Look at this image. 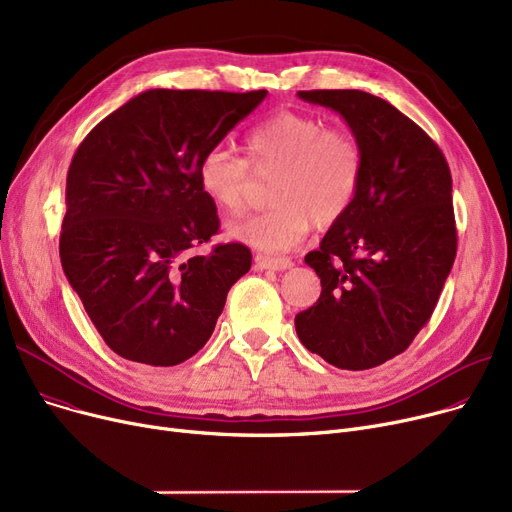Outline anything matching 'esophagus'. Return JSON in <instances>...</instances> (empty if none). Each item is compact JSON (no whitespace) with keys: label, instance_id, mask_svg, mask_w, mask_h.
<instances>
[{"label":"esophagus","instance_id":"esophagus-1","mask_svg":"<svg viewBox=\"0 0 512 512\" xmlns=\"http://www.w3.org/2000/svg\"><path fill=\"white\" fill-rule=\"evenodd\" d=\"M255 267L257 270H274V272H284L292 267V259L288 257H265L257 255L255 257Z\"/></svg>","mask_w":512,"mask_h":512}]
</instances>
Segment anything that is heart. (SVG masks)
Masks as SVG:
<instances>
[{"label": "heart", "mask_w": 512, "mask_h": 512, "mask_svg": "<svg viewBox=\"0 0 512 512\" xmlns=\"http://www.w3.org/2000/svg\"><path fill=\"white\" fill-rule=\"evenodd\" d=\"M249 161L226 145L209 147L197 168L203 193L226 213L245 209L253 172H278L270 209L230 226V236L263 251H288L305 238L311 218L332 226L353 207L365 174L357 134L324 120L280 112L255 126L245 139Z\"/></svg>", "instance_id": "b5f03b06"}]
</instances>
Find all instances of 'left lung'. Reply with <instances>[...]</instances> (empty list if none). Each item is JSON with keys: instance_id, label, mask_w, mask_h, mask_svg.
Masks as SVG:
<instances>
[{"instance_id": "8db88e82", "label": "left lung", "mask_w": 512, "mask_h": 512, "mask_svg": "<svg viewBox=\"0 0 512 512\" xmlns=\"http://www.w3.org/2000/svg\"><path fill=\"white\" fill-rule=\"evenodd\" d=\"M338 112L365 151L361 191L317 251V303L294 317L305 348L340 369L407 351L432 317L456 257L450 168L440 147L388 101L355 89L299 91Z\"/></svg>"}]
</instances>
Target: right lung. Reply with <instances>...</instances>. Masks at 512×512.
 I'll return each instance as SVG.
<instances>
[{"mask_svg":"<svg viewBox=\"0 0 512 512\" xmlns=\"http://www.w3.org/2000/svg\"><path fill=\"white\" fill-rule=\"evenodd\" d=\"M265 95L151 89L78 145L60 259L116 355L153 367L191 359L213 334L232 284L251 270L240 242L195 253L220 230L197 168Z\"/></svg>","mask_w":512,"mask_h":512,"instance_id":"add662e5","label":"right lung"}]
</instances>
